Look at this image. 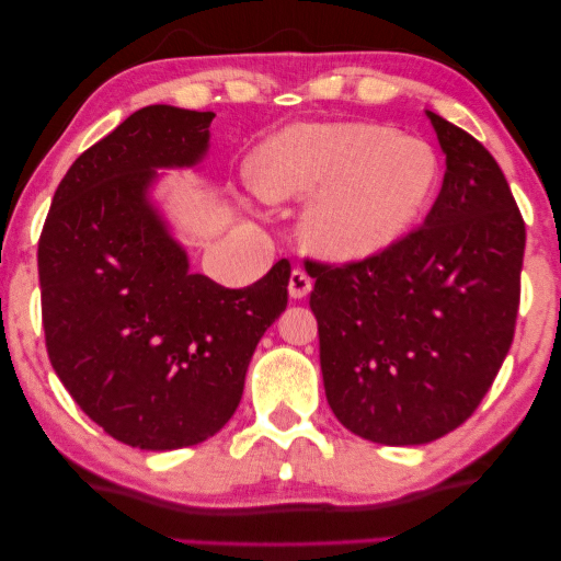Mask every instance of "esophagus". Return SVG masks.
<instances>
[{
    "instance_id": "obj_1",
    "label": "esophagus",
    "mask_w": 561,
    "mask_h": 561,
    "mask_svg": "<svg viewBox=\"0 0 561 561\" xmlns=\"http://www.w3.org/2000/svg\"><path fill=\"white\" fill-rule=\"evenodd\" d=\"M310 288H313V278L302 271V268H293L290 273V283H288V293L290 298H306Z\"/></svg>"
}]
</instances>
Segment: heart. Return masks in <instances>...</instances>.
<instances>
[{
    "instance_id": "heart-1",
    "label": "heart",
    "mask_w": 561,
    "mask_h": 561,
    "mask_svg": "<svg viewBox=\"0 0 561 561\" xmlns=\"http://www.w3.org/2000/svg\"><path fill=\"white\" fill-rule=\"evenodd\" d=\"M265 198H306L302 238L328 259H365L398 243L435 196L433 146L390 126L296 124L253 156Z\"/></svg>"
}]
</instances>
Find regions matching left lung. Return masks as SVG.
Here are the masks:
<instances>
[{
  "mask_svg": "<svg viewBox=\"0 0 561 561\" xmlns=\"http://www.w3.org/2000/svg\"><path fill=\"white\" fill-rule=\"evenodd\" d=\"M447 171L425 226L360 261H306L335 417L380 445H425L480 408L510 353L525 218L492 153L427 112Z\"/></svg>",
  "mask_w": 561,
  "mask_h": 561,
  "instance_id": "8db88e82",
  "label": "left lung"
}]
</instances>
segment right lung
Wrapping results in <instances>:
<instances>
[{
    "mask_svg": "<svg viewBox=\"0 0 561 561\" xmlns=\"http://www.w3.org/2000/svg\"><path fill=\"white\" fill-rule=\"evenodd\" d=\"M214 112L139 108L71 163L39 236L42 325L54 373L104 433L139 449L214 437L241 402L290 263L248 288L191 273L146 204L161 167L206 151Z\"/></svg>",
    "mask_w": 561,
    "mask_h": 561,
    "instance_id": "add662e5",
    "label": "right lung"
}]
</instances>
